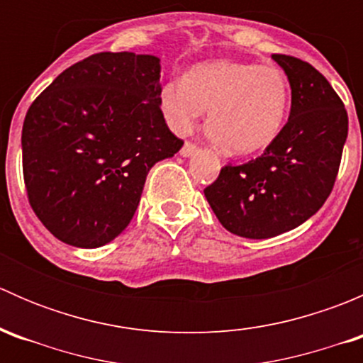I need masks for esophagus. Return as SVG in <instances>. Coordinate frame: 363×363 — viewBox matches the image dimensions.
Returning <instances> with one entry per match:
<instances>
[{
    "mask_svg": "<svg viewBox=\"0 0 363 363\" xmlns=\"http://www.w3.org/2000/svg\"><path fill=\"white\" fill-rule=\"evenodd\" d=\"M196 145L193 144V142H186L184 145H182L181 149V156H184V158H189V156H193L196 152Z\"/></svg>",
    "mask_w": 363,
    "mask_h": 363,
    "instance_id": "34e87169",
    "label": "esophagus"
}]
</instances>
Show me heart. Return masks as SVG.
Wrapping results in <instances>:
<instances>
[{"label":"heart","mask_w":363,"mask_h":363,"mask_svg":"<svg viewBox=\"0 0 363 363\" xmlns=\"http://www.w3.org/2000/svg\"><path fill=\"white\" fill-rule=\"evenodd\" d=\"M160 107L172 131L186 135L208 111L212 140L237 155L265 149L290 108V84L274 65L212 61L170 79L160 91Z\"/></svg>","instance_id":"b5f03b06"}]
</instances>
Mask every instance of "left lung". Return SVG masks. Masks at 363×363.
Segmentation results:
<instances>
[{"instance_id": "obj_1", "label": "left lung", "mask_w": 363, "mask_h": 363, "mask_svg": "<svg viewBox=\"0 0 363 363\" xmlns=\"http://www.w3.org/2000/svg\"><path fill=\"white\" fill-rule=\"evenodd\" d=\"M291 87L288 123L262 156L226 164L203 189L216 218L233 235L270 239L316 214L337 177L347 112L327 79L298 57L272 54Z\"/></svg>"}]
</instances>
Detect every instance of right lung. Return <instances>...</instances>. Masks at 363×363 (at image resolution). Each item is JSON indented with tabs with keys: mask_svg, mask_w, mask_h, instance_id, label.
<instances>
[{
	"mask_svg": "<svg viewBox=\"0 0 363 363\" xmlns=\"http://www.w3.org/2000/svg\"><path fill=\"white\" fill-rule=\"evenodd\" d=\"M160 72L149 54H93L28 108L26 193L61 242L91 250L116 239L137 211L152 164L184 144L164 123Z\"/></svg>",
	"mask_w": 363,
	"mask_h": 363,
	"instance_id": "obj_1",
	"label": "right lung"
}]
</instances>
